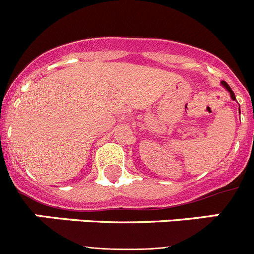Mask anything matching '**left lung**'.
<instances>
[{
  "mask_svg": "<svg viewBox=\"0 0 254 254\" xmlns=\"http://www.w3.org/2000/svg\"><path fill=\"white\" fill-rule=\"evenodd\" d=\"M221 85H223V86L225 87L226 90H228L229 93H230V96H232V99H233V100H235V95H234V93H233V90H232V89H230V86H229V85L226 84L225 81H221ZM239 112H241V111H239Z\"/></svg>",
  "mask_w": 254,
  "mask_h": 254,
  "instance_id": "obj_1",
  "label": "left lung"
}]
</instances>
